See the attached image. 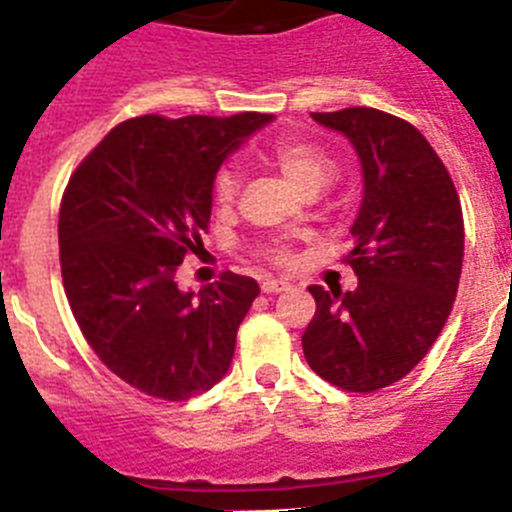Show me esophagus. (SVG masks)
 <instances>
[{
	"instance_id": "34e87169",
	"label": "esophagus",
	"mask_w": 512,
	"mask_h": 512,
	"mask_svg": "<svg viewBox=\"0 0 512 512\" xmlns=\"http://www.w3.org/2000/svg\"><path fill=\"white\" fill-rule=\"evenodd\" d=\"M287 287L289 282H284V279H266V282H261V292L264 295H277V292H284Z\"/></svg>"
}]
</instances>
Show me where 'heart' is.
I'll return each mask as SVG.
<instances>
[{
  "instance_id": "b5f03b06",
  "label": "heart",
  "mask_w": 512,
  "mask_h": 512,
  "mask_svg": "<svg viewBox=\"0 0 512 512\" xmlns=\"http://www.w3.org/2000/svg\"><path fill=\"white\" fill-rule=\"evenodd\" d=\"M271 164L282 171V176L287 179L292 187L297 189L305 197L318 194L325 184L330 182V176L336 171V164L325 148L315 146L310 140H297L287 138L279 140L277 146L271 148L269 153ZM238 192H241V176L235 169H220L212 179V200L220 210H230L238 200ZM264 253L271 261L284 264L289 253L284 248H264Z\"/></svg>"
}]
</instances>
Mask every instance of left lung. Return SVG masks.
Here are the masks:
<instances>
[{"label": "left lung", "mask_w": 512, "mask_h": 512, "mask_svg": "<svg viewBox=\"0 0 512 512\" xmlns=\"http://www.w3.org/2000/svg\"><path fill=\"white\" fill-rule=\"evenodd\" d=\"M312 120L354 146L364 197L346 256L359 284L354 292L307 287L318 310L302 351L325 382L374 392L428 354L454 307L464 259L459 194L410 122L372 107L312 112Z\"/></svg>", "instance_id": "left-lung-1"}]
</instances>
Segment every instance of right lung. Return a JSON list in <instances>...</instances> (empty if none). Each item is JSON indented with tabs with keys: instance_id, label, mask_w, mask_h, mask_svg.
Listing matches in <instances>:
<instances>
[{
	"instance_id": "1",
	"label": "right lung",
	"mask_w": 512,
	"mask_h": 512,
	"mask_svg": "<svg viewBox=\"0 0 512 512\" xmlns=\"http://www.w3.org/2000/svg\"><path fill=\"white\" fill-rule=\"evenodd\" d=\"M271 120L133 117L69 179L58 215L63 289L94 354L135 390L179 402L228 374L259 284L225 271L184 292L174 274L202 246L223 161Z\"/></svg>"
}]
</instances>
